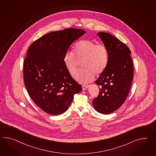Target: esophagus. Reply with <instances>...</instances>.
<instances>
[{
    "label": "esophagus",
    "mask_w": 156,
    "mask_h": 156,
    "mask_svg": "<svg viewBox=\"0 0 156 156\" xmlns=\"http://www.w3.org/2000/svg\"><path fill=\"white\" fill-rule=\"evenodd\" d=\"M89 85H83L82 86V88H83V90H86L89 87Z\"/></svg>",
    "instance_id": "1"
}]
</instances>
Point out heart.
I'll return each instance as SVG.
<instances>
[{"label":"heart","mask_w":156,"mask_h":156,"mask_svg":"<svg viewBox=\"0 0 156 156\" xmlns=\"http://www.w3.org/2000/svg\"><path fill=\"white\" fill-rule=\"evenodd\" d=\"M78 60H83L84 68L77 72L75 79L81 84H88L93 80L95 74H101L107 67L108 49L104 44H97L94 41H80L74 46L73 53L66 52L63 58L64 64L71 75H75L77 71Z\"/></svg>","instance_id":"obj_1"}]
</instances>
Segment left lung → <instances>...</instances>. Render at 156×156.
<instances>
[{
    "label": "left lung",
    "instance_id": "8db88e82",
    "mask_svg": "<svg viewBox=\"0 0 156 156\" xmlns=\"http://www.w3.org/2000/svg\"><path fill=\"white\" fill-rule=\"evenodd\" d=\"M98 36L108 49V61L96 81L100 92L93 105L96 111L108 114L120 108L126 100L132 84L133 66L131 52L123 42L108 33L98 32Z\"/></svg>",
    "mask_w": 156,
    "mask_h": 156
}]
</instances>
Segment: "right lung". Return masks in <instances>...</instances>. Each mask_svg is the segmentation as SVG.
I'll list each match as a JSON object with an SVG mask.
<instances>
[{
    "label": "right lung",
    "instance_id": "right-lung-1",
    "mask_svg": "<svg viewBox=\"0 0 156 156\" xmlns=\"http://www.w3.org/2000/svg\"><path fill=\"white\" fill-rule=\"evenodd\" d=\"M83 29L68 28L49 33L29 48L23 66L25 85L34 104L43 111L58 115L68 109L73 96L82 90L63 62L64 55Z\"/></svg>",
    "mask_w": 156,
    "mask_h": 156
}]
</instances>
